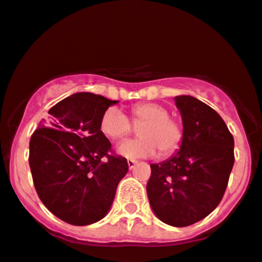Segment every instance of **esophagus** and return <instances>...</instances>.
I'll list each match as a JSON object with an SVG mask.
<instances>
[{"label":"esophagus","mask_w":262,"mask_h":262,"mask_svg":"<svg viewBox=\"0 0 262 262\" xmlns=\"http://www.w3.org/2000/svg\"><path fill=\"white\" fill-rule=\"evenodd\" d=\"M126 163H128V166H129V169H130V170H132V169L134 168V165H136V164H137V160H133V159H128V162H126Z\"/></svg>","instance_id":"1"}]
</instances>
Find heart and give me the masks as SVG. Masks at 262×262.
<instances>
[{
    "mask_svg": "<svg viewBox=\"0 0 262 262\" xmlns=\"http://www.w3.org/2000/svg\"><path fill=\"white\" fill-rule=\"evenodd\" d=\"M132 119L134 123H143L137 139H129L118 146V153L125 158L154 157L162 153L169 157L179 150L184 139L182 123L170 117V112L159 103H138L130 109ZM100 132L108 139H122L128 136L133 129L130 119L119 108L109 107L103 112L99 120Z\"/></svg>",
    "mask_w": 262,
    "mask_h": 262,
    "instance_id": "1",
    "label": "heart"
}]
</instances>
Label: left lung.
<instances>
[{"label": "left lung", "instance_id": "obj_1", "mask_svg": "<svg viewBox=\"0 0 262 262\" xmlns=\"http://www.w3.org/2000/svg\"><path fill=\"white\" fill-rule=\"evenodd\" d=\"M184 139L170 159L151 164L146 192L154 214L183 228L203 220L219 205L234 166V137L208 104L190 96L175 97Z\"/></svg>", "mask_w": 262, "mask_h": 262}]
</instances>
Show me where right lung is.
I'll return each mask as SVG.
<instances>
[{
    "label": "right lung",
    "mask_w": 262,
    "mask_h": 262,
    "mask_svg": "<svg viewBox=\"0 0 262 262\" xmlns=\"http://www.w3.org/2000/svg\"><path fill=\"white\" fill-rule=\"evenodd\" d=\"M116 103L87 92L72 94L48 111L31 137L28 162L37 194L71 225L104 217L128 171L126 159L114 154L99 128L103 112Z\"/></svg>",
    "instance_id": "right-lung-1"
}]
</instances>
